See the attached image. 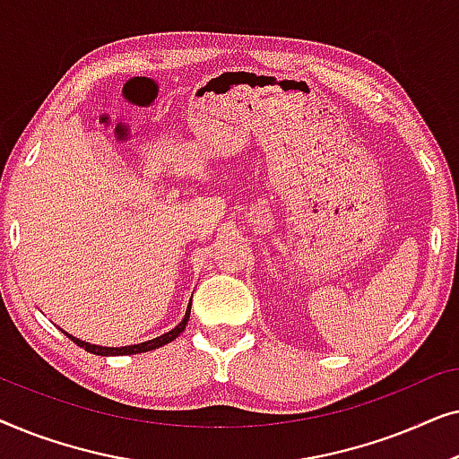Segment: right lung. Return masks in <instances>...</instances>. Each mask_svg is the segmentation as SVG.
<instances>
[{
	"label": "right lung",
	"instance_id": "1",
	"mask_svg": "<svg viewBox=\"0 0 459 459\" xmlns=\"http://www.w3.org/2000/svg\"><path fill=\"white\" fill-rule=\"evenodd\" d=\"M190 309H192V305H187V309H186V316H184V319H181V322L175 325L173 330H169V332H165V334H160V336H156V338H152V341H146V342H140V344H127V347H102V344H91V342H85V341H79L77 336H73V334H68V332H65V334L71 338V341L77 344V347H81V349H85L87 353H93V355H102V357H117V355H137V353H146V351H154V349H159V347H165V344H169L171 341H175V338H178L181 332L186 330V325H187V319H190Z\"/></svg>",
	"mask_w": 459,
	"mask_h": 459
}]
</instances>
